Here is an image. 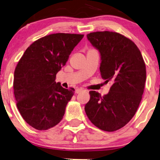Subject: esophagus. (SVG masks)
I'll return each instance as SVG.
<instances>
[{"mask_svg":"<svg viewBox=\"0 0 160 160\" xmlns=\"http://www.w3.org/2000/svg\"><path fill=\"white\" fill-rule=\"evenodd\" d=\"M83 91H84V89H82V88H78V89H76L75 92H76V94H78V93L82 92Z\"/></svg>","mask_w":160,"mask_h":160,"instance_id":"1","label":"esophagus"}]
</instances>
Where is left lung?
Here are the masks:
<instances>
[{
	"label": "left lung",
	"instance_id": "1",
	"mask_svg": "<svg viewBox=\"0 0 160 160\" xmlns=\"http://www.w3.org/2000/svg\"><path fill=\"white\" fill-rule=\"evenodd\" d=\"M87 36L100 53L102 78L112 85L102 97L97 92H89L85 112L97 128L113 132L125 126L138 108L145 87L146 64L135 43L123 35L98 31Z\"/></svg>",
	"mask_w": 160,
	"mask_h": 160
}]
</instances>
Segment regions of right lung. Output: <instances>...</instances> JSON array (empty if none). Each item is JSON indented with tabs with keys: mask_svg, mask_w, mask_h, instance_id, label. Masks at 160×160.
I'll return each mask as SVG.
<instances>
[{
	"mask_svg": "<svg viewBox=\"0 0 160 160\" xmlns=\"http://www.w3.org/2000/svg\"><path fill=\"white\" fill-rule=\"evenodd\" d=\"M83 37L63 32L42 37L25 50L17 63L13 84L17 108L36 130H48L62 119L75 89L56 83V74Z\"/></svg>",
	"mask_w": 160,
	"mask_h": 160,
	"instance_id": "1",
	"label": "right lung"
}]
</instances>
